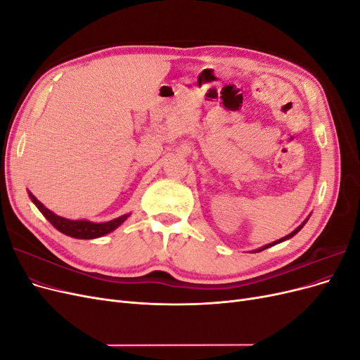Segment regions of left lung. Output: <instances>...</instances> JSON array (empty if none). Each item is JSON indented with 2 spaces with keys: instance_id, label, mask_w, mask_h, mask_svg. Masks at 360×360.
<instances>
[{
  "instance_id": "obj_1",
  "label": "left lung",
  "mask_w": 360,
  "mask_h": 360,
  "mask_svg": "<svg viewBox=\"0 0 360 360\" xmlns=\"http://www.w3.org/2000/svg\"><path fill=\"white\" fill-rule=\"evenodd\" d=\"M303 225H304V222H303V224H302L300 226H297V228H296V230H294L292 233H290L288 236H285V237H282V238H281V240H278V242H274V243H270V245H266L264 248H261V249H258V250H257V252H259V250H264V249H267V248H270V246H274V245H276V243H281V242H284V240H287V238L292 237L294 234H297V233H299V231L302 230V226H303Z\"/></svg>"
}]
</instances>
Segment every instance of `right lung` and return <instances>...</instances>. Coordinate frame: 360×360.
<instances>
[{
  "instance_id": "obj_1",
  "label": "right lung",
  "mask_w": 360,
  "mask_h": 360,
  "mask_svg": "<svg viewBox=\"0 0 360 360\" xmlns=\"http://www.w3.org/2000/svg\"><path fill=\"white\" fill-rule=\"evenodd\" d=\"M31 201L36 204L37 209L41 212V214L46 217V219L57 228V230L63 234L75 237V238H96V237H102L108 233L114 231L118 225H122L129 214H123L117 217V219H112L110 222H103V224H94L90 221H70L66 219V217L57 216L56 213H52L48 210L45 205H43L34 195L28 193Z\"/></svg>"
}]
</instances>
